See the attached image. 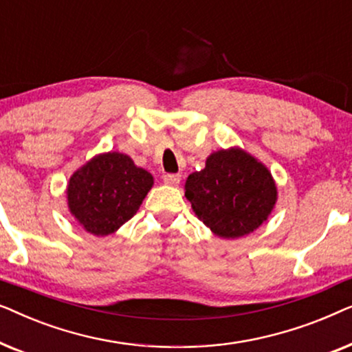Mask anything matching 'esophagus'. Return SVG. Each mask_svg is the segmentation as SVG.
<instances>
[{
	"instance_id": "obj_1",
	"label": "esophagus",
	"mask_w": 352,
	"mask_h": 352,
	"mask_svg": "<svg viewBox=\"0 0 352 352\" xmlns=\"http://www.w3.org/2000/svg\"><path fill=\"white\" fill-rule=\"evenodd\" d=\"M163 182L168 186H177L181 182V176L175 175V173H168V175H163Z\"/></svg>"
}]
</instances>
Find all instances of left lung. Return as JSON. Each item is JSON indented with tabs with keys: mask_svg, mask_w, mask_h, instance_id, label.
Returning a JSON list of instances; mask_svg holds the SVG:
<instances>
[{
	"mask_svg": "<svg viewBox=\"0 0 352 352\" xmlns=\"http://www.w3.org/2000/svg\"><path fill=\"white\" fill-rule=\"evenodd\" d=\"M186 199L216 235L237 239L258 229L276 205L277 187L263 163L242 148L218 151L186 181Z\"/></svg>",
	"mask_w": 352,
	"mask_h": 352,
	"instance_id": "8db88e82",
	"label": "left lung"
}]
</instances>
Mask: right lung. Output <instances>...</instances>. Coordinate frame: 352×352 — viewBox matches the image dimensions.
<instances>
[{
	"label": "right lung",
	"instance_id": "1",
	"mask_svg": "<svg viewBox=\"0 0 352 352\" xmlns=\"http://www.w3.org/2000/svg\"><path fill=\"white\" fill-rule=\"evenodd\" d=\"M153 177L124 153L94 157L70 177L67 187L70 213L88 232L104 237L136 214Z\"/></svg>",
	"mask_w": 352,
	"mask_h": 352
}]
</instances>
